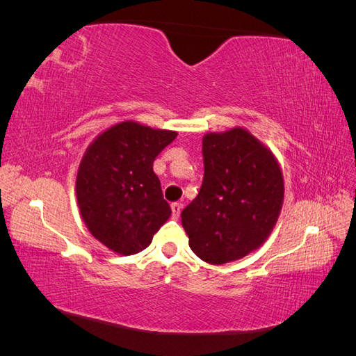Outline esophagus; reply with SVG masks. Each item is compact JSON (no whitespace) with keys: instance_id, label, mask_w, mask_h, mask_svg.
Here are the masks:
<instances>
[{"instance_id":"34e87169","label":"esophagus","mask_w":356,"mask_h":356,"mask_svg":"<svg viewBox=\"0 0 356 356\" xmlns=\"http://www.w3.org/2000/svg\"><path fill=\"white\" fill-rule=\"evenodd\" d=\"M170 209H172V218L174 220H178L179 218V213H181V209H182V204L175 202L170 204Z\"/></svg>"}]
</instances>
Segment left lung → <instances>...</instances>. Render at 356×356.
<instances>
[{
	"instance_id": "left-lung-1",
	"label": "left lung",
	"mask_w": 356,
	"mask_h": 356,
	"mask_svg": "<svg viewBox=\"0 0 356 356\" xmlns=\"http://www.w3.org/2000/svg\"><path fill=\"white\" fill-rule=\"evenodd\" d=\"M202 152V187L181 222L191 251L220 266L266 242L282 209L284 175L272 149L243 127L207 134Z\"/></svg>"
}]
</instances>
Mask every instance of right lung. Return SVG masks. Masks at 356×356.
Here are the masks:
<instances>
[{"instance_id": "right-lung-1", "label": "right lung", "mask_w": 356, "mask_h": 356, "mask_svg": "<svg viewBox=\"0 0 356 356\" xmlns=\"http://www.w3.org/2000/svg\"><path fill=\"white\" fill-rule=\"evenodd\" d=\"M175 131L120 122L96 136L80 161L75 195L95 239L120 255L141 252L170 217L153 163Z\"/></svg>"}]
</instances>
